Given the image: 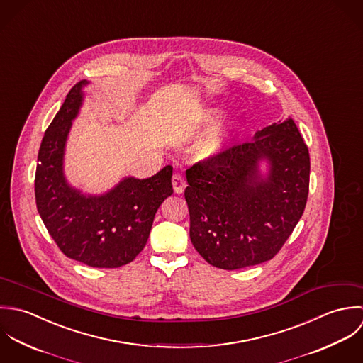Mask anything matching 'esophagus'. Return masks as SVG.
Listing matches in <instances>:
<instances>
[{"label": "esophagus", "instance_id": "obj_1", "mask_svg": "<svg viewBox=\"0 0 363 363\" xmlns=\"http://www.w3.org/2000/svg\"><path fill=\"white\" fill-rule=\"evenodd\" d=\"M172 186H174V191L175 194H182L185 186H186V181L185 178L181 175V174H175L172 177Z\"/></svg>", "mask_w": 363, "mask_h": 363}]
</instances>
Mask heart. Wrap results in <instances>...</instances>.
I'll return each instance as SVG.
<instances>
[{
	"mask_svg": "<svg viewBox=\"0 0 363 363\" xmlns=\"http://www.w3.org/2000/svg\"><path fill=\"white\" fill-rule=\"evenodd\" d=\"M224 142V135L218 130H211L198 143V152L202 157H211L218 154Z\"/></svg>",
	"mask_w": 363,
	"mask_h": 363,
	"instance_id": "b5f03b06",
	"label": "heart"
}]
</instances>
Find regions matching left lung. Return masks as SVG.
<instances>
[{
    "instance_id": "left-lung-1",
    "label": "left lung",
    "mask_w": 363,
    "mask_h": 363,
    "mask_svg": "<svg viewBox=\"0 0 363 363\" xmlns=\"http://www.w3.org/2000/svg\"><path fill=\"white\" fill-rule=\"evenodd\" d=\"M268 159L270 175H257ZM189 235L211 265L234 271L272 259L301 218L310 155L291 119L257 132L252 142L227 147L186 169Z\"/></svg>"
}]
</instances>
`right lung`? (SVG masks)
<instances>
[{
    "instance_id": "1",
    "label": "right lung",
    "mask_w": 363,
    "mask_h": 363,
    "mask_svg": "<svg viewBox=\"0 0 363 363\" xmlns=\"http://www.w3.org/2000/svg\"><path fill=\"white\" fill-rule=\"evenodd\" d=\"M79 81L45 132L35 175L40 218L60 251L92 268H119L145 248L160 205L172 195V167L147 179L128 178L102 196H82L63 175V151L82 94Z\"/></svg>"
}]
</instances>
